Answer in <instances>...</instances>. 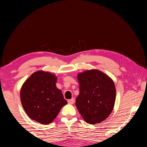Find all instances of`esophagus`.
Here are the masks:
<instances>
[{
	"label": "esophagus",
	"mask_w": 147,
	"mask_h": 147,
	"mask_svg": "<svg viewBox=\"0 0 147 147\" xmlns=\"http://www.w3.org/2000/svg\"><path fill=\"white\" fill-rule=\"evenodd\" d=\"M74 102V100L73 98H71V99H69L68 100V103L70 104H73Z\"/></svg>",
	"instance_id": "obj_1"
}]
</instances>
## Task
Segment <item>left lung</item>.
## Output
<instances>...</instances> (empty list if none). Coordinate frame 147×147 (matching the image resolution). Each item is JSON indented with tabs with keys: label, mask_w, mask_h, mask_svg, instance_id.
Masks as SVG:
<instances>
[{
	"label": "left lung",
	"mask_w": 147,
	"mask_h": 147,
	"mask_svg": "<svg viewBox=\"0 0 147 147\" xmlns=\"http://www.w3.org/2000/svg\"><path fill=\"white\" fill-rule=\"evenodd\" d=\"M80 93L76 99L79 113L87 123H100L112 112L116 97L113 80L103 72L91 69L77 75Z\"/></svg>",
	"instance_id": "left-lung-1"
}]
</instances>
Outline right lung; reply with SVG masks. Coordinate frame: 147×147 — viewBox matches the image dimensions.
<instances>
[{
    "mask_svg": "<svg viewBox=\"0 0 147 147\" xmlns=\"http://www.w3.org/2000/svg\"><path fill=\"white\" fill-rule=\"evenodd\" d=\"M57 77L48 71L32 73L23 83L20 97L24 110L32 120L42 124L51 123L67 102L56 86Z\"/></svg>",
    "mask_w": 147,
    "mask_h": 147,
    "instance_id": "right-lung-1",
    "label": "right lung"
}]
</instances>
